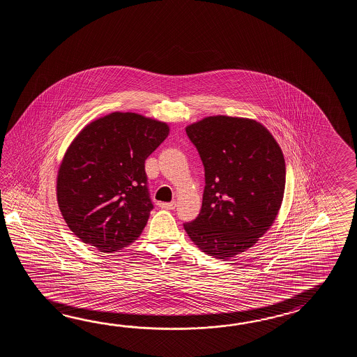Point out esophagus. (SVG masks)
Returning a JSON list of instances; mask_svg holds the SVG:
<instances>
[{"label": "esophagus", "instance_id": "obj_1", "mask_svg": "<svg viewBox=\"0 0 357 357\" xmlns=\"http://www.w3.org/2000/svg\"><path fill=\"white\" fill-rule=\"evenodd\" d=\"M160 208H163V209H168V211H172V209H175L176 203H160Z\"/></svg>", "mask_w": 357, "mask_h": 357}]
</instances>
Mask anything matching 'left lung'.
Wrapping results in <instances>:
<instances>
[{
    "label": "left lung",
    "mask_w": 357,
    "mask_h": 357,
    "mask_svg": "<svg viewBox=\"0 0 357 357\" xmlns=\"http://www.w3.org/2000/svg\"><path fill=\"white\" fill-rule=\"evenodd\" d=\"M204 165L197 220L183 227L209 257L234 258L258 243L280 212L286 165L281 146L260 122L209 116L186 128Z\"/></svg>",
    "instance_id": "obj_1"
}]
</instances>
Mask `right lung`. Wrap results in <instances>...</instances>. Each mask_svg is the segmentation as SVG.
I'll list each match as a JSON object with an SVG mask.
<instances>
[{
    "mask_svg": "<svg viewBox=\"0 0 357 357\" xmlns=\"http://www.w3.org/2000/svg\"><path fill=\"white\" fill-rule=\"evenodd\" d=\"M168 134L166 122L112 112L76 135L56 185L61 214L76 237L100 252H114L142 235L153 209L145 160Z\"/></svg>",
    "mask_w": 357,
    "mask_h": 357,
    "instance_id": "right-lung-1",
    "label": "right lung"
}]
</instances>
